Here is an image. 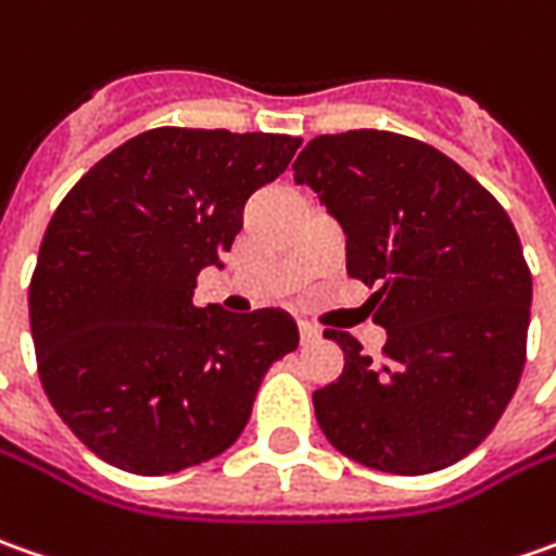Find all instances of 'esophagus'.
Wrapping results in <instances>:
<instances>
[{"mask_svg": "<svg viewBox=\"0 0 556 556\" xmlns=\"http://www.w3.org/2000/svg\"><path fill=\"white\" fill-rule=\"evenodd\" d=\"M300 339H303V345H308V342H318V339H321V327H318V324L300 321Z\"/></svg>", "mask_w": 556, "mask_h": 556, "instance_id": "1", "label": "esophagus"}]
</instances>
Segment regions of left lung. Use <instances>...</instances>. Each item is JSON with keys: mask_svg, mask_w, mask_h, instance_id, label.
<instances>
[{"mask_svg": "<svg viewBox=\"0 0 556 556\" xmlns=\"http://www.w3.org/2000/svg\"><path fill=\"white\" fill-rule=\"evenodd\" d=\"M345 232V269L376 287L374 361L324 330L345 367L315 391L342 456L391 475H431L490 434L527 361L532 275L505 207L453 159L391 130L321 134L293 162Z\"/></svg>", "mask_w": 556, "mask_h": 556, "instance_id": "8db88e82", "label": "left lung"}]
</instances>
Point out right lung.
Here are the masks:
<instances>
[{"label": "right lung", "instance_id": "add662e5", "mask_svg": "<svg viewBox=\"0 0 556 556\" xmlns=\"http://www.w3.org/2000/svg\"><path fill=\"white\" fill-rule=\"evenodd\" d=\"M300 137L155 128L100 159L48 223L29 330L51 407L94 456L159 478L214 459L251 419L275 361L300 345L281 308L195 305L260 186Z\"/></svg>", "mask_w": 556, "mask_h": 556}]
</instances>
